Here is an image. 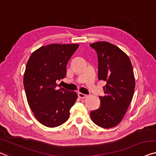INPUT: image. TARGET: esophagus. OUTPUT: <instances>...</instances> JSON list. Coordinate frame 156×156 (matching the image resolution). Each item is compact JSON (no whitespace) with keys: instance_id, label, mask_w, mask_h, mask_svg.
Instances as JSON below:
<instances>
[{"instance_id":"1","label":"esophagus","mask_w":156,"mask_h":156,"mask_svg":"<svg viewBox=\"0 0 156 156\" xmlns=\"http://www.w3.org/2000/svg\"><path fill=\"white\" fill-rule=\"evenodd\" d=\"M78 96L79 98H80V99H85L87 97V95H86L85 94H83V93L80 92V93H78Z\"/></svg>"}]
</instances>
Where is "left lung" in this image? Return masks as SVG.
I'll list each match as a JSON object with an SVG mask.
<instances>
[{
  "label": "left lung",
  "mask_w": 156,
  "mask_h": 156,
  "mask_svg": "<svg viewBox=\"0 0 156 156\" xmlns=\"http://www.w3.org/2000/svg\"><path fill=\"white\" fill-rule=\"evenodd\" d=\"M90 45L98 55V79L106 82L100 107L91 111L90 118L98 126L111 128L121 122L133 97V68L126 53L113 44L99 41Z\"/></svg>",
  "instance_id": "1"
}]
</instances>
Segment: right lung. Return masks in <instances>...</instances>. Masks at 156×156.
Returning <instances> with one entry per match:
<instances>
[{
    "label": "right lung",
    "mask_w": 156,
    "mask_h": 156,
    "mask_svg": "<svg viewBox=\"0 0 156 156\" xmlns=\"http://www.w3.org/2000/svg\"><path fill=\"white\" fill-rule=\"evenodd\" d=\"M78 44H50L32 53L24 74L28 104L38 122L48 127L63 124L78 95L64 88L57 89V80L66 75L69 60Z\"/></svg>",
    "instance_id": "obj_1"
}]
</instances>
